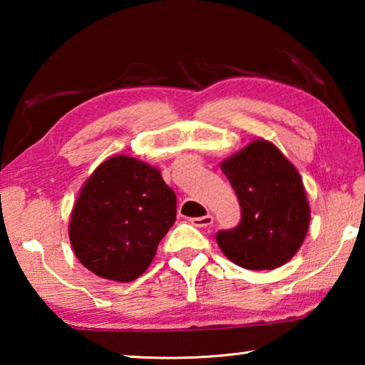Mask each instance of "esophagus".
<instances>
[{
	"mask_svg": "<svg viewBox=\"0 0 365 365\" xmlns=\"http://www.w3.org/2000/svg\"><path fill=\"white\" fill-rule=\"evenodd\" d=\"M191 224H193L195 227L206 228V227H211L214 224V217L211 214L202 215V217H195V219H191Z\"/></svg>",
	"mask_w": 365,
	"mask_h": 365,
	"instance_id": "1",
	"label": "esophagus"
}]
</instances>
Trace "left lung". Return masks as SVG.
<instances>
[{"instance_id": "left-lung-1", "label": "left lung", "mask_w": 365, "mask_h": 365, "mask_svg": "<svg viewBox=\"0 0 365 365\" xmlns=\"http://www.w3.org/2000/svg\"><path fill=\"white\" fill-rule=\"evenodd\" d=\"M242 207L238 227L217 233L224 255L240 267L272 270L287 264L304 242L311 207L298 169L264 138L220 163Z\"/></svg>"}]
</instances>
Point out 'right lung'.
I'll list each match as a JSON object with an SVG mask.
<instances>
[{"label": "right lung", "instance_id": "1", "mask_svg": "<svg viewBox=\"0 0 365 365\" xmlns=\"http://www.w3.org/2000/svg\"><path fill=\"white\" fill-rule=\"evenodd\" d=\"M175 214V193L158 168L125 154L113 156L80 188L69 222L72 250L101 279L137 280Z\"/></svg>", "mask_w": 365, "mask_h": 365}]
</instances>
